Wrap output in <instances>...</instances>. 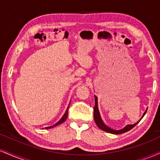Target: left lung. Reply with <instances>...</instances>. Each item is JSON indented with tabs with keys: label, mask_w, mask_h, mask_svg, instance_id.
I'll return each mask as SVG.
<instances>
[{
	"label": "left lung",
	"mask_w": 160,
	"mask_h": 160,
	"mask_svg": "<svg viewBox=\"0 0 160 160\" xmlns=\"http://www.w3.org/2000/svg\"><path fill=\"white\" fill-rule=\"evenodd\" d=\"M95 107H94V119H95V124H97V126L98 127V128L101 129V130H103V131L107 132H109V133L122 134V133H124V132H126L129 131V130H130L132 128H133L134 127H135L136 125L140 122V120H141V119L143 118L144 115H145L146 112H147V110H146L145 112L143 113V115H142L141 119H140L138 122L135 123V124L127 125V126H125L124 128L121 129V130H114V129H112L110 128H109L108 126H107V125H106L104 123H103V121H102L101 115H100V112H99V110H98V98H97V96L95 95Z\"/></svg>",
	"instance_id": "left-lung-1"
}]
</instances>
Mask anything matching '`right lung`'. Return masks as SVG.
Returning <instances> with one entry per match:
<instances>
[{
	"label": "right lung",
	"instance_id": "add662e5",
	"mask_svg": "<svg viewBox=\"0 0 160 160\" xmlns=\"http://www.w3.org/2000/svg\"><path fill=\"white\" fill-rule=\"evenodd\" d=\"M69 104H70V103H69ZM68 109H67L66 112H65V114L63 115V116H62V118L60 119V120L57 123V124H55L54 125H53V126H51V127H47V128H45V129H51V128H54V127L57 126V125H59V124H62V123L64 122L65 120H66L67 117H68Z\"/></svg>",
	"mask_w": 160,
	"mask_h": 160
}]
</instances>
